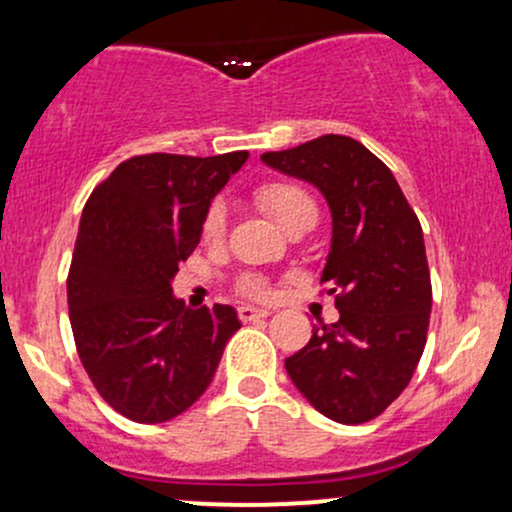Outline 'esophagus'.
<instances>
[{
  "instance_id": "esophagus-1",
  "label": "esophagus",
  "mask_w": 512,
  "mask_h": 512,
  "mask_svg": "<svg viewBox=\"0 0 512 512\" xmlns=\"http://www.w3.org/2000/svg\"><path fill=\"white\" fill-rule=\"evenodd\" d=\"M238 315L243 322H252V320H262V317L269 315L267 308H255V305H240Z\"/></svg>"
}]
</instances>
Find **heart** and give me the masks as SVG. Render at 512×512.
<instances>
[{"label":"heart","mask_w":512,"mask_h":512,"mask_svg":"<svg viewBox=\"0 0 512 512\" xmlns=\"http://www.w3.org/2000/svg\"><path fill=\"white\" fill-rule=\"evenodd\" d=\"M257 202L262 204L269 214L274 216L276 223L286 233L298 231V228H313L317 223V204L310 197L308 190L293 182H272L257 190ZM228 211L223 202H214L204 216L202 233L207 240H219L226 236ZM240 289L250 296H267V281L260 276H245L240 281Z\"/></svg>","instance_id":"heart-1"}]
</instances>
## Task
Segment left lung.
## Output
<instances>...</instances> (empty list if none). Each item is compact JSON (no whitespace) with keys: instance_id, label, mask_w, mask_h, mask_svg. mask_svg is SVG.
<instances>
[{"instance_id":"left-lung-1","label":"left lung","mask_w":512,"mask_h":512,"mask_svg":"<svg viewBox=\"0 0 512 512\" xmlns=\"http://www.w3.org/2000/svg\"><path fill=\"white\" fill-rule=\"evenodd\" d=\"M262 163L310 182L332 214L322 281L337 293L339 322L286 358V373L337 424L375 419L402 395L426 346L431 274L424 233L392 170L361 142L325 134Z\"/></svg>"}]
</instances>
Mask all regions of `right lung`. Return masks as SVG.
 <instances>
[{
  "label": "right lung",
  "mask_w": 512,
  "mask_h": 512,
  "mask_svg": "<svg viewBox=\"0 0 512 512\" xmlns=\"http://www.w3.org/2000/svg\"><path fill=\"white\" fill-rule=\"evenodd\" d=\"M248 156H134L88 197L67 281L69 320L91 383L137 424L190 409L240 330L231 305L187 308L173 279Z\"/></svg>",
  "instance_id": "1"
}]
</instances>
